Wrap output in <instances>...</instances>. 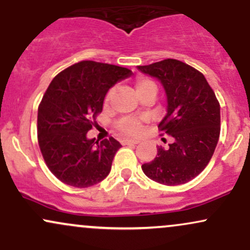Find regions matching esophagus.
<instances>
[{
	"instance_id": "obj_1",
	"label": "esophagus",
	"mask_w": 250,
	"mask_h": 250,
	"mask_svg": "<svg viewBox=\"0 0 250 250\" xmlns=\"http://www.w3.org/2000/svg\"><path fill=\"white\" fill-rule=\"evenodd\" d=\"M140 143L139 140H123L122 145H137Z\"/></svg>"
}]
</instances>
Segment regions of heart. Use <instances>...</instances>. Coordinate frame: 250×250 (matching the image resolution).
Here are the masks:
<instances>
[{
    "instance_id": "1",
    "label": "heart",
    "mask_w": 250,
    "mask_h": 250,
    "mask_svg": "<svg viewBox=\"0 0 250 250\" xmlns=\"http://www.w3.org/2000/svg\"><path fill=\"white\" fill-rule=\"evenodd\" d=\"M135 89H136L137 94L141 97L148 93H157V85L154 81H151L150 79L145 76H140L135 80ZM114 93H115V88L110 89L108 91L107 96H105V102H109L113 97ZM117 128L125 136H135V135H139L142 130V122L141 120L136 119V117L127 116L123 117L117 123Z\"/></svg>"
}]
</instances>
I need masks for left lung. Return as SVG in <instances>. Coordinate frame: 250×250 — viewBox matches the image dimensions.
<instances>
[{"label": "left lung", "mask_w": 250, "mask_h": 250, "mask_svg": "<svg viewBox=\"0 0 250 250\" xmlns=\"http://www.w3.org/2000/svg\"><path fill=\"white\" fill-rule=\"evenodd\" d=\"M141 73L159 80L167 97V114L159 123L174 142L142 165L150 180L166 186L183 185L196 177L210 161L220 136V104L199 70L168 59L139 65Z\"/></svg>", "instance_id": "8db88e82"}]
</instances>
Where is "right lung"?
Wrapping results in <instances>:
<instances>
[{
  "instance_id": "right-lung-1",
  "label": "right lung",
  "mask_w": 250,
  "mask_h": 250,
  "mask_svg": "<svg viewBox=\"0 0 250 250\" xmlns=\"http://www.w3.org/2000/svg\"><path fill=\"white\" fill-rule=\"evenodd\" d=\"M131 74L114 64L82 61L54 77L37 111V135L48 168L63 183L87 188L110 173L121 143L113 137L95 141L87 133L109 89Z\"/></svg>"
}]
</instances>
